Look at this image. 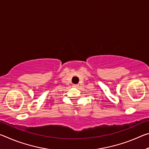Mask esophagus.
Masks as SVG:
<instances>
[{
    "mask_svg": "<svg viewBox=\"0 0 149 149\" xmlns=\"http://www.w3.org/2000/svg\"><path fill=\"white\" fill-rule=\"evenodd\" d=\"M73 87H79V85H78V84H74V85H73Z\"/></svg>",
    "mask_w": 149,
    "mask_h": 149,
    "instance_id": "esophagus-1",
    "label": "esophagus"
}]
</instances>
